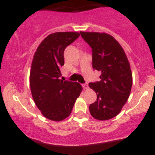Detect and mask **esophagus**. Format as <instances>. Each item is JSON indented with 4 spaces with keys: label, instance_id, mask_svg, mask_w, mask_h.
Listing matches in <instances>:
<instances>
[{
    "label": "esophagus",
    "instance_id": "34e87169",
    "mask_svg": "<svg viewBox=\"0 0 155 155\" xmlns=\"http://www.w3.org/2000/svg\"><path fill=\"white\" fill-rule=\"evenodd\" d=\"M82 87H83V88L84 89V90H87V89H88V84H83Z\"/></svg>",
    "mask_w": 155,
    "mask_h": 155
}]
</instances>
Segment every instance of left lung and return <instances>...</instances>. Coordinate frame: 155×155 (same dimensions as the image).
Listing matches in <instances>:
<instances>
[{
    "mask_svg": "<svg viewBox=\"0 0 155 155\" xmlns=\"http://www.w3.org/2000/svg\"><path fill=\"white\" fill-rule=\"evenodd\" d=\"M91 47L93 68L100 71V81L90 83L96 92V101L90 105V114L99 120L117 116L129 98L133 76L124 50L111 35L100 32L81 31Z\"/></svg>",
    "mask_w": 155,
    "mask_h": 155,
    "instance_id": "1",
    "label": "left lung"
}]
</instances>
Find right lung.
I'll return each instance as SVG.
<instances>
[{
    "mask_svg": "<svg viewBox=\"0 0 155 155\" xmlns=\"http://www.w3.org/2000/svg\"><path fill=\"white\" fill-rule=\"evenodd\" d=\"M79 35L73 31L50 34L34 54L29 77L32 98L43 115L53 121H62L70 115L83 90L79 83L59 79L64 50Z\"/></svg>",
    "mask_w": 155,
    "mask_h": 155,
    "instance_id": "add662e5",
    "label": "right lung"
}]
</instances>
